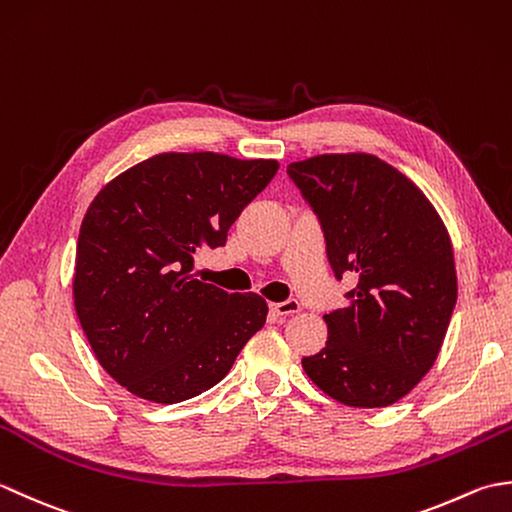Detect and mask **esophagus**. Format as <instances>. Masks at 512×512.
<instances>
[{
  "instance_id": "obj_1",
  "label": "esophagus",
  "mask_w": 512,
  "mask_h": 512,
  "mask_svg": "<svg viewBox=\"0 0 512 512\" xmlns=\"http://www.w3.org/2000/svg\"><path fill=\"white\" fill-rule=\"evenodd\" d=\"M270 310H273L277 317H290V314L301 312V303L297 299H286V301H281V303H273V306H270Z\"/></svg>"
}]
</instances>
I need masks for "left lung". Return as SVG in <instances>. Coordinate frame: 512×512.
Wrapping results in <instances>:
<instances>
[{
    "mask_svg": "<svg viewBox=\"0 0 512 512\" xmlns=\"http://www.w3.org/2000/svg\"><path fill=\"white\" fill-rule=\"evenodd\" d=\"M323 228L350 306L325 314L328 341L303 369L350 407H387L429 372L458 301L447 228L422 191L376 156L330 154L288 165Z\"/></svg>",
    "mask_w": 512,
    "mask_h": 512,
    "instance_id": "obj_1",
    "label": "left lung"
}]
</instances>
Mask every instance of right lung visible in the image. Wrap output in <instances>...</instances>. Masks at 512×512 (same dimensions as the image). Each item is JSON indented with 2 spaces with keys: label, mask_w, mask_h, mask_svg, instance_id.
Masks as SVG:
<instances>
[{
  "label": "right lung",
  "mask_w": 512,
  "mask_h": 512,
  "mask_svg": "<svg viewBox=\"0 0 512 512\" xmlns=\"http://www.w3.org/2000/svg\"><path fill=\"white\" fill-rule=\"evenodd\" d=\"M277 160L158 154L101 189L83 217L74 308L103 369L138 398L189 400L231 372L266 301L191 277L195 250L226 244Z\"/></svg>",
  "instance_id": "right-lung-1"
}]
</instances>
